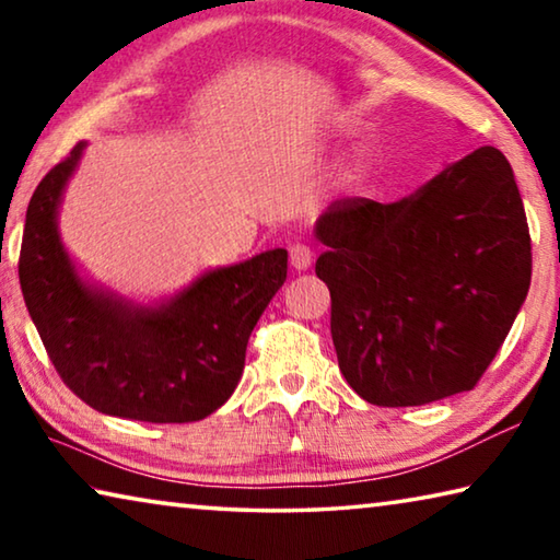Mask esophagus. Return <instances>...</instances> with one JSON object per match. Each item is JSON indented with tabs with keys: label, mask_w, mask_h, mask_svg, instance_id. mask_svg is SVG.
Listing matches in <instances>:
<instances>
[{
	"label": "esophagus",
	"mask_w": 560,
	"mask_h": 560,
	"mask_svg": "<svg viewBox=\"0 0 560 560\" xmlns=\"http://www.w3.org/2000/svg\"><path fill=\"white\" fill-rule=\"evenodd\" d=\"M289 261H291L293 269L306 271L311 267V261H314V249H311L308 244H301V242L291 244L289 246Z\"/></svg>",
	"instance_id": "obj_1"
}]
</instances>
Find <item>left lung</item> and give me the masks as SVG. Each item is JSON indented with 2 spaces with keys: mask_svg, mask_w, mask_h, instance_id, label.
Returning a JSON list of instances; mask_svg holds the SVG:
<instances>
[{
  "mask_svg": "<svg viewBox=\"0 0 560 560\" xmlns=\"http://www.w3.org/2000/svg\"><path fill=\"white\" fill-rule=\"evenodd\" d=\"M316 277L348 385L410 407L471 390L530 283V236L509 160L474 150L400 202L338 200L318 217Z\"/></svg>",
  "mask_w": 560,
  "mask_h": 560,
  "instance_id": "1",
  "label": "left lung"
}]
</instances>
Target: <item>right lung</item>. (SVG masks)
<instances>
[{
    "label": "right lung",
    "mask_w": 560,
    "mask_h": 560,
    "mask_svg": "<svg viewBox=\"0 0 560 560\" xmlns=\"http://www.w3.org/2000/svg\"><path fill=\"white\" fill-rule=\"evenodd\" d=\"M86 143L34 189L19 283L56 373L93 410L140 422H197L222 407L244 371L254 326L287 281V249L202 273L160 306H136L83 281L56 214Z\"/></svg>",
    "instance_id": "obj_1"
}]
</instances>
